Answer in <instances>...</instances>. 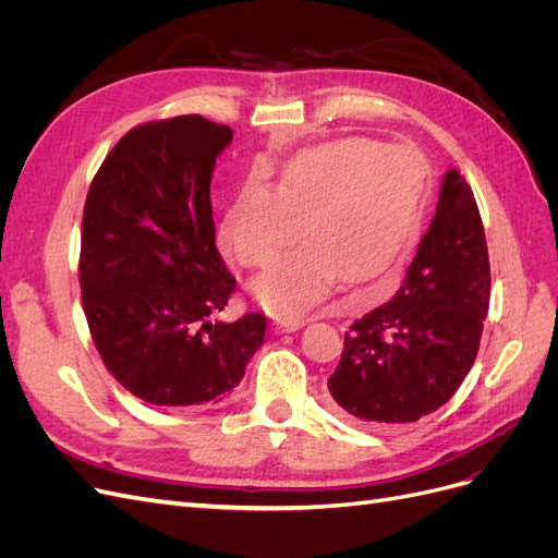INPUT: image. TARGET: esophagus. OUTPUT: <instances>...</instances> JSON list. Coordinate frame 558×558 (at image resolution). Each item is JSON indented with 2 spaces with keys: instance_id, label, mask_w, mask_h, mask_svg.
<instances>
[{
  "instance_id": "esophagus-1",
  "label": "esophagus",
  "mask_w": 558,
  "mask_h": 558,
  "mask_svg": "<svg viewBox=\"0 0 558 558\" xmlns=\"http://www.w3.org/2000/svg\"><path fill=\"white\" fill-rule=\"evenodd\" d=\"M300 328H302L300 320H275V330L277 332H295Z\"/></svg>"
}]
</instances>
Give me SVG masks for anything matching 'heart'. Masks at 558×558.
<instances>
[{
	"label": "heart",
	"mask_w": 558,
	"mask_h": 558,
	"mask_svg": "<svg viewBox=\"0 0 558 558\" xmlns=\"http://www.w3.org/2000/svg\"><path fill=\"white\" fill-rule=\"evenodd\" d=\"M428 197V165L412 146L349 137L300 150L272 189L251 181L234 195L221 244L244 267L260 269L302 242L253 283L260 305L298 320L344 277L369 283L408 256Z\"/></svg>",
	"instance_id": "1"
}]
</instances>
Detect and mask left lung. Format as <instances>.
<instances>
[{"mask_svg": "<svg viewBox=\"0 0 558 558\" xmlns=\"http://www.w3.org/2000/svg\"><path fill=\"white\" fill-rule=\"evenodd\" d=\"M488 293L477 202L451 167L400 289L344 332L328 379L337 408L365 424H412L440 410L477 359Z\"/></svg>", "mask_w": 558, "mask_h": 558, "instance_id": "left-lung-1", "label": "left lung"}]
</instances>
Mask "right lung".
<instances>
[{"label": "right lung", "instance_id": "obj_1", "mask_svg": "<svg viewBox=\"0 0 558 558\" xmlns=\"http://www.w3.org/2000/svg\"><path fill=\"white\" fill-rule=\"evenodd\" d=\"M232 130L177 116L130 130L95 174L78 279L113 379L162 408L221 402L265 342L267 318L218 320L234 277L216 248L211 174Z\"/></svg>", "mask_w": 558, "mask_h": 558}]
</instances>
